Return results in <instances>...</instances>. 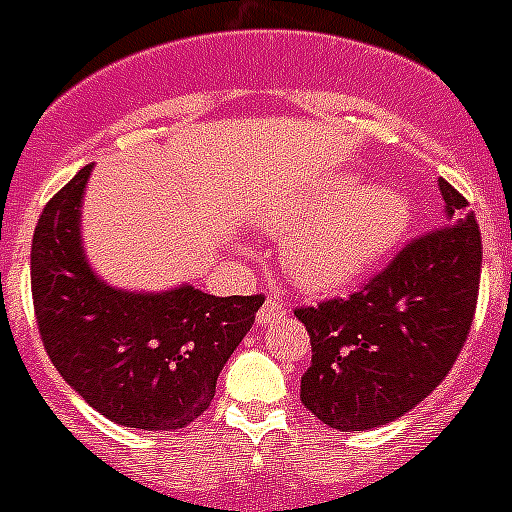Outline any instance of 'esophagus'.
<instances>
[{
    "mask_svg": "<svg viewBox=\"0 0 512 512\" xmlns=\"http://www.w3.org/2000/svg\"><path fill=\"white\" fill-rule=\"evenodd\" d=\"M284 318H286V307L281 305L276 297H268V302H265V305L260 307V313H257V323H263V326L284 321Z\"/></svg>",
    "mask_w": 512,
    "mask_h": 512,
    "instance_id": "34e87169",
    "label": "esophagus"
}]
</instances>
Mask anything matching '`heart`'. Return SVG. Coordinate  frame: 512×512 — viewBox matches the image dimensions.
<instances>
[{
  "instance_id": "obj_1",
  "label": "heart",
  "mask_w": 512,
  "mask_h": 512,
  "mask_svg": "<svg viewBox=\"0 0 512 512\" xmlns=\"http://www.w3.org/2000/svg\"><path fill=\"white\" fill-rule=\"evenodd\" d=\"M410 218L413 210L400 189L386 184L360 189V178L342 176L307 191L270 220V228L290 231L281 263L294 284L334 292L384 260L405 236Z\"/></svg>"
}]
</instances>
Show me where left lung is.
Returning a JSON list of instances; mask_svg holds the SVG:
<instances>
[{
    "label": "left lung",
    "mask_w": 512,
    "mask_h": 512,
    "mask_svg": "<svg viewBox=\"0 0 512 512\" xmlns=\"http://www.w3.org/2000/svg\"><path fill=\"white\" fill-rule=\"evenodd\" d=\"M444 223L415 236L350 297L294 310L313 347L299 400L336 431L397 421L442 384L471 331L481 231L468 199L439 181Z\"/></svg>",
    "instance_id": "left-lung-1"
}]
</instances>
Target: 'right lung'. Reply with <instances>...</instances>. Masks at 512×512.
Returning <instances> with one entry per match:
<instances>
[{"label": "right lung", "instance_id": "1", "mask_svg": "<svg viewBox=\"0 0 512 512\" xmlns=\"http://www.w3.org/2000/svg\"><path fill=\"white\" fill-rule=\"evenodd\" d=\"M91 165L41 210L31 242V294L49 360L110 421L176 431L197 421L265 302L181 286L131 294L99 281L83 260L78 207Z\"/></svg>", "mask_w": 512, "mask_h": 512}]
</instances>
